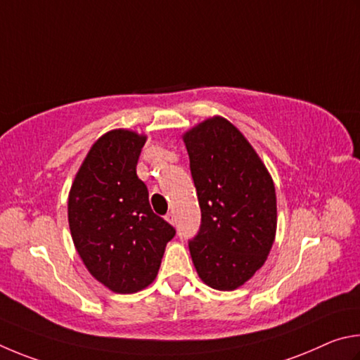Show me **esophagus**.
Returning a JSON list of instances; mask_svg holds the SVG:
<instances>
[{"mask_svg": "<svg viewBox=\"0 0 360 360\" xmlns=\"http://www.w3.org/2000/svg\"><path fill=\"white\" fill-rule=\"evenodd\" d=\"M166 219L167 221L170 223V224H175V217H174V213L172 212H169L167 215H166Z\"/></svg>", "mask_w": 360, "mask_h": 360, "instance_id": "obj_1", "label": "esophagus"}]
</instances>
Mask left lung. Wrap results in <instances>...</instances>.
Returning a JSON list of instances; mask_svg holds the SVG:
<instances>
[{
	"label": "left lung",
	"instance_id": "1",
	"mask_svg": "<svg viewBox=\"0 0 360 360\" xmlns=\"http://www.w3.org/2000/svg\"><path fill=\"white\" fill-rule=\"evenodd\" d=\"M184 141L200 207L199 231L188 240L193 264L205 285L232 291L262 267L274 245V181L228 120H205Z\"/></svg>",
	"mask_w": 360,
	"mask_h": 360
}]
</instances>
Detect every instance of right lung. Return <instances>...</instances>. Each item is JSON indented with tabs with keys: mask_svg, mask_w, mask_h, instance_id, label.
I'll return each instance as SVG.
<instances>
[{
	"mask_svg": "<svg viewBox=\"0 0 360 360\" xmlns=\"http://www.w3.org/2000/svg\"><path fill=\"white\" fill-rule=\"evenodd\" d=\"M145 136L115 129L88 151L68 200L69 229L90 274L118 294L156 278L175 229L158 217L136 167Z\"/></svg>",
	"mask_w": 360,
	"mask_h": 360,
	"instance_id": "1",
	"label": "right lung"
}]
</instances>
